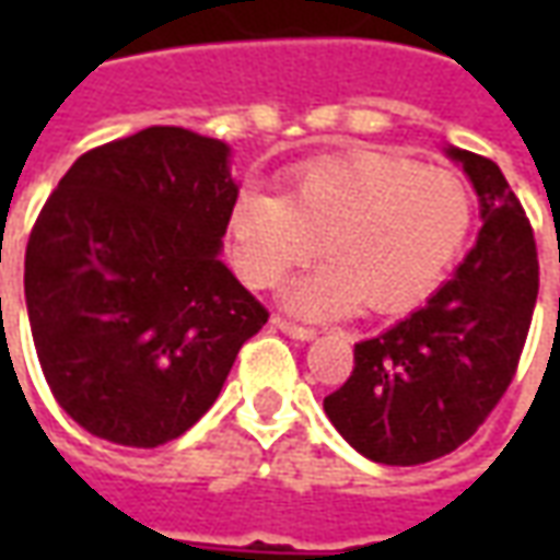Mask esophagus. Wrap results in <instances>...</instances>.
<instances>
[{
  "mask_svg": "<svg viewBox=\"0 0 560 560\" xmlns=\"http://www.w3.org/2000/svg\"><path fill=\"white\" fill-rule=\"evenodd\" d=\"M272 327L281 329L284 336H291V339H300V341H308L317 336V329L303 327V324H293V320H288V317H279V315L272 317Z\"/></svg>",
  "mask_w": 560,
  "mask_h": 560,
  "instance_id": "1",
  "label": "esophagus"
}]
</instances>
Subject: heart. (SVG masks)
<instances>
[{
	"label": "heart",
	"instance_id": "obj_1",
	"mask_svg": "<svg viewBox=\"0 0 560 560\" xmlns=\"http://www.w3.org/2000/svg\"><path fill=\"white\" fill-rule=\"evenodd\" d=\"M474 224L468 183L444 167L357 149L305 164L288 195H245L231 212L233 264L269 288L315 255L327 267L296 279L284 300L305 315H372L420 305L456 264Z\"/></svg>",
	"mask_w": 560,
	"mask_h": 560
}]
</instances>
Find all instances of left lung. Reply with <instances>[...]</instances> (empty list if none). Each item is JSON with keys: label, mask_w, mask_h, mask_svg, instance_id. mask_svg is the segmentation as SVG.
Listing matches in <instances>:
<instances>
[{"label": "left lung", "mask_w": 560, "mask_h": 560, "mask_svg": "<svg viewBox=\"0 0 560 560\" xmlns=\"http://www.w3.org/2000/svg\"><path fill=\"white\" fill-rule=\"evenodd\" d=\"M480 197L482 228L453 279L396 327L353 348L324 399L348 444L381 465H422L468 441L516 375L540 291L525 209L492 159L450 147Z\"/></svg>", "instance_id": "left-lung-1"}]
</instances>
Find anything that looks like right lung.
<instances>
[{"label":"right lung","instance_id":"right-lung-1","mask_svg":"<svg viewBox=\"0 0 560 560\" xmlns=\"http://www.w3.org/2000/svg\"><path fill=\"white\" fill-rule=\"evenodd\" d=\"M231 147L152 126L83 152L26 245L47 387L95 438L161 446L219 399L269 312L219 260L240 188Z\"/></svg>","mask_w":560,"mask_h":560}]
</instances>
